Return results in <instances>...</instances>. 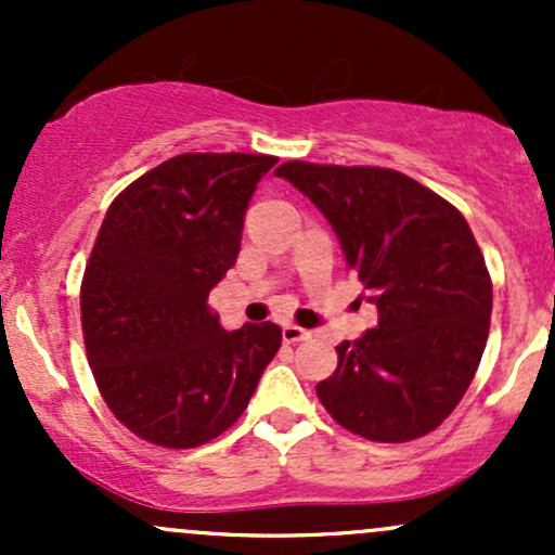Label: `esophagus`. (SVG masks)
Returning a JSON list of instances; mask_svg holds the SVG:
<instances>
[{
	"mask_svg": "<svg viewBox=\"0 0 555 555\" xmlns=\"http://www.w3.org/2000/svg\"><path fill=\"white\" fill-rule=\"evenodd\" d=\"M282 339L286 341V344H297V341H302V339H308V331L305 328H299V326H284L282 328Z\"/></svg>",
	"mask_w": 555,
	"mask_h": 555,
	"instance_id": "esophagus-1",
	"label": "esophagus"
}]
</instances>
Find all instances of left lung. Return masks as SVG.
I'll list each match as a JSON object with an SVG mask.
<instances>
[{
  "label": "left lung",
  "mask_w": 555,
  "mask_h": 555,
  "mask_svg": "<svg viewBox=\"0 0 555 555\" xmlns=\"http://www.w3.org/2000/svg\"><path fill=\"white\" fill-rule=\"evenodd\" d=\"M273 175L326 216L378 308V326L336 347L318 399L367 441L428 436L462 401L488 341L493 284L473 229L397 169L284 162Z\"/></svg>",
  "instance_id": "8db88e82"
}]
</instances>
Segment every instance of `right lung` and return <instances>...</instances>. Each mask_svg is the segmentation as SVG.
Masks as SVG:
<instances>
[{"label":"right lung","mask_w":555,"mask_h":555,"mask_svg":"<svg viewBox=\"0 0 555 555\" xmlns=\"http://www.w3.org/2000/svg\"><path fill=\"white\" fill-rule=\"evenodd\" d=\"M266 154H180L112 201L80 284L88 365L143 441L195 449L237 423L282 347L276 323L224 331L208 292L240 253Z\"/></svg>","instance_id":"add662e5"}]
</instances>
